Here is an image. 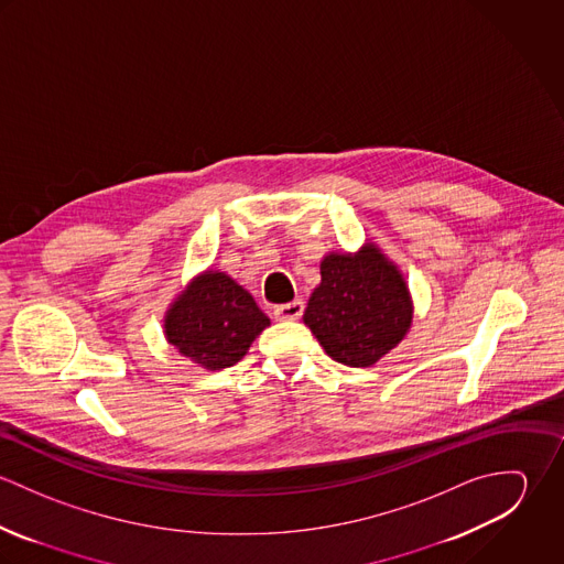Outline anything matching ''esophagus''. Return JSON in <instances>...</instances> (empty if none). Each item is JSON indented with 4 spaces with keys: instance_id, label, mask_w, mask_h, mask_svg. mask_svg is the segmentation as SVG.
Here are the masks:
<instances>
[{
    "instance_id": "1",
    "label": "esophagus",
    "mask_w": 564,
    "mask_h": 564,
    "mask_svg": "<svg viewBox=\"0 0 564 564\" xmlns=\"http://www.w3.org/2000/svg\"><path fill=\"white\" fill-rule=\"evenodd\" d=\"M304 313V302L302 300H295V302H289V304H280L273 308V317L278 322H295L300 319Z\"/></svg>"
}]
</instances>
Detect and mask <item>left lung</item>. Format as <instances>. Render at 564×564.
<instances>
[{"instance_id": "8db88e82", "label": "left lung", "mask_w": 564, "mask_h": 564, "mask_svg": "<svg viewBox=\"0 0 564 564\" xmlns=\"http://www.w3.org/2000/svg\"><path fill=\"white\" fill-rule=\"evenodd\" d=\"M412 304L402 273L380 249L329 253L322 284L313 291L304 323L325 354L347 367H371L389 354L410 327Z\"/></svg>"}]
</instances>
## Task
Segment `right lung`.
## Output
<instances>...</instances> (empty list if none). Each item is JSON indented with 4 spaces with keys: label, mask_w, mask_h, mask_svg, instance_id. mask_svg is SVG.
Returning a JSON list of instances; mask_svg holds the SVG:
<instances>
[{
    "label": "right lung",
    "mask_w": 564,
    "mask_h": 564,
    "mask_svg": "<svg viewBox=\"0 0 564 564\" xmlns=\"http://www.w3.org/2000/svg\"><path fill=\"white\" fill-rule=\"evenodd\" d=\"M269 325L253 297L226 273L199 275L169 308V343L197 365L217 371L232 367Z\"/></svg>",
    "instance_id": "right-lung-1"
}]
</instances>
